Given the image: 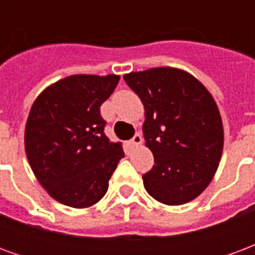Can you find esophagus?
Listing matches in <instances>:
<instances>
[{
	"label": "esophagus",
	"instance_id": "1",
	"mask_svg": "<svg viewBox=\"0 0 255 255\" xmlns=\"http://www.w3.org/2000/svg\"><path fill=\"white\" fill-rule=\"evenodd\" d=\"M129 143H131L132 147H136V146H139V144L142 143V136H140V133H136V135L131 139V142H129Z\"/></svg>",
	"mask_w": 255,
	"mask_h": 255
}]
</instances>
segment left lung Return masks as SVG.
<instances>
[{
	"instance_id": "left-lung-1",
	"label": "left lung",
	"mask_w": 255,
	"mask_h": 255,
	"mask_svg": "<svg viewBox=\"0 0 255 255\" xmlns=\"http://www.w3.org/2000/svg\"><path fill=\"white\" fill-rule=\"evenodd\" d=\"M144 106L143 135L154 155L143 184L155 201L184 205L201 194L219 168L224 129L219 108L199 80L161 67L124 75Z\"/></svg>"
}]
</instances>
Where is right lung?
I'll return each mask as SVG.
<instances>
[{
    "mask_svg": "<svg viewBox=\"0 0 255 255\" xmlns=\"http://www.w3.org/2000/svg\"><path fill=\"white\" fill-rule=\"evenodd\" d=\"M119 80V75H72L46 87L31 106L25 154L38 182L60 203L95 205L124 157L122 143L104 132L100 112Z\"/></svg>",
    "mask_w": 255,
    "mask_h": 255,
    "instance_id": "1",
    "label": "right lung"
}]
</instances>
